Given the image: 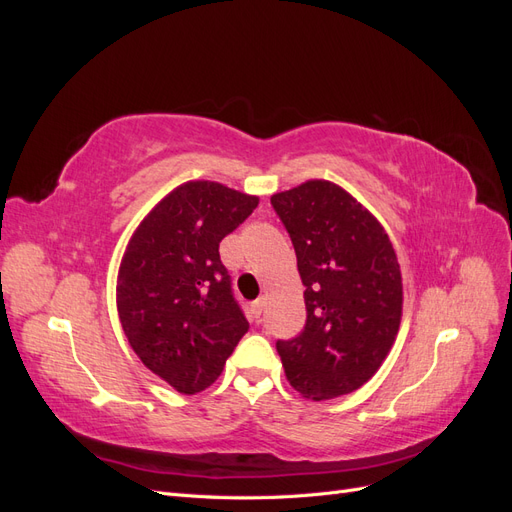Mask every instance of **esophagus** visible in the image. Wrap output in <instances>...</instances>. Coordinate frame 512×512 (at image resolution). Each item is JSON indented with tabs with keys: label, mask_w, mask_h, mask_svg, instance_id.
Segmentation results:
<instances>
[{
	"label": "esophagus",
	"mask_w": 512,
	"mask_h": 512,
	"mask_svg": "<svg viewBox=\"0 0 512 512\" xmlns=\"http://www.w3.org/2000/svg\"><path fill=\"white\" fill-rule=\"evenodd\" d=\"M262 309H265V299H258V301H254V303H252V307H250V312H252L254 320H258V318H260V314H262Z\"/></svg>",
	"instance_id": "esophagus-1"
}]
</instances>
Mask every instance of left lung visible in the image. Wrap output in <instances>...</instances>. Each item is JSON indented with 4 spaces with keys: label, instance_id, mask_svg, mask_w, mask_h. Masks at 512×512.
<instances>
[{
    "label": "left lung",
    "instance_id": "left-lung-1",
    "mask_svg": "<svg viewBox=\"0 0 512 512\" xmlns=\"http://www.w3.org/2000/svg\"><path fill=\"white\" fill-rule=\"evenodd\" d=\"M305 286L307 320L277 339L286 378L307 399L363 386L389 354L401 320V271L380 222L339 185L314 179L271 196Z\"/></svg>",
    "mask_w": 512,
    "mask_h": 512
}]
</instances>
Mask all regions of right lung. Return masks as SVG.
<instances>
[{
    "label": "right lung",
    "instance_id": "obj_1",
    "mask_svg": "<svg viewBox=\"0 0 512 512\" xmlns=\"http://www.w3.org/2000/svg\"><path fill=\"white\" fill-rule=\"evenodd\" d=\"M256 207V196L222 183H183L153 207L123 254V333L143 365L179 393L194 395L218 380L250 329L220 260V241Z\"/></svg>",
    "mask_w": 512,
    "mask_h": 512
}]
</instances>
